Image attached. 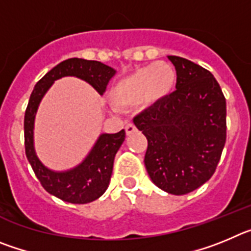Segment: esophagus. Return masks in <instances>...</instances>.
<instances>
[{
	"label": "esophagus",
	"mask_w": 251,
	"mask_h": 251,
	"mask_svg": "<svg viewBox=\"0 0 251 251\" xmlns=\"http://www.w3.org/2000/svg\"><path fill=\"white\" fill-rule=\"evenodd\" d=\"M124 129H126V133H127V136H130V134H133V133L136 132L137 128H136V126H134V124H133V123H128L127 126H126V128H124Z\"/></svg>",
	"instance_id": "esophagus-1"
}]
</instances>
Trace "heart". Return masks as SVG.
<instances>
[{"label": "heart", "mask_w": 251, "mask_h": 251, "mask_svg": "<svg viewBox=\"0 0 251 251\" xmlns=\"http://www.w3.org/2000/svg\"><path fill=\"white\" fill-rule=\"evenodd\" d=\"M176 84V69L166 61H157L119 79L112 86L109 98L118 109H130L138 104L156 105L175 92Z\"/></svg>", "instance_id": "1"}]
</instances>
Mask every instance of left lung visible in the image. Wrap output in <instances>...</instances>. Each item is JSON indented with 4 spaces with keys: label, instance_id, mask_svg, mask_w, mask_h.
I'll return each mask as SVG.
<instances>
[{
    "label": "left lung",
    "instance_id": "1",
    "mask_svg": "<svg viewBox=\"0 0 251 251\" xmlns=\"http://www.w3.org/2000/svg\"><path fill=\"white\" fill-rule=\"evenodd\" d=\"M177 73L176 90L133 119L147 137L146 170L171 195H186L211 178L226 141V100L202 66L167 56Z\"/></svg>",
    "mask_w": 251,
    "mask_h": 251
}]
</instances>
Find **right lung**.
<instances>
[{"mask_svg": "<svg viewBox=\"0 0 251 251\" xmlns=\"http://www.w3.org/2000/svg\"><path fill=\"white\" fill-rule=\"evenodd\" d=\"M115 74V69L95 60L79 57L64 60L46 73L36 83L30 95L24 121L25 151L27 161L43 187L52 196L70 203H88L97 200L109 186L115 153L126 138V130L101 133L85 158L74 167L55 171L40 161L35 150V118L39 105L52 84L65 76H74L92 85L103 95L106 84Z\"/></svg>", "mask_w": 251, "mask_h": 251, "instance_id": "1", "label": "right lung"}]
</instances>
